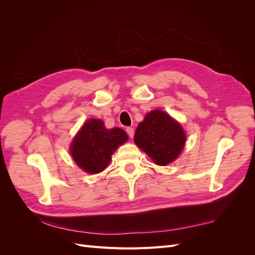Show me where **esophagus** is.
Returning a JSON list of instances; mask_svg holds the SVG:
<instances>
[{
  "instance_id": "obj_1",
  "label": "esophagus",
  "mask_w": 255,
  "mask_h": 255,
  "mask_svg": "<svg viewBox=\"0 0 255 255\" xmlns=\"http://www.w3.org/2000/svg\"><path fill=\"white\" fill-rule=\"evenodd\" d=\"M127 133L128 134V136L130 138H133V136H134V128H127Z\"/></svg>"
}]
</instances>
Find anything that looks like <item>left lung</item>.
<instances>
[{
    "label": "left lung",
    "mask_w": 255,
    "mask_h": 255,
    "mask_svg": "<svg viewBox=\"0 0 255 255\" xmlns=\"http://www.w3.org/2000/svg\"><path fill=\"white\" fill-rule=\"evenodd\" d=\"M134 141L156 165L166 166L180 155L186 136L179 122L167 113L154 110L138 125Z\"/></svg>",
    "instance_id": "8db88e82"
}]
</instances>
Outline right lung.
Instances as JSON below:
<instances>
[{
    "label": "right lung",
    "instance_id": "obj_1",
    "mask_svg": "<svg viewBox=\"0 0 255 255\" xmlns=\"http://www.w3.org/2000/svg\"><path fill=\"white\" fill-rule=\"evenodd\" d=\"M122 128H106L100 119H89L73 138L70 153L73 160L85 172L96 174L110 164L113 153L128 141Z\"/></svg>",
    "mask_w": 255,
    "mask_h": 255
}]
</instances>
